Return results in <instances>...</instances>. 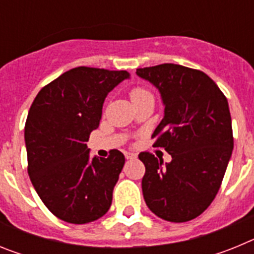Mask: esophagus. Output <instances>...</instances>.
Masks as SVG:
<instances>
[{"label": "esophagus", "mask_w": 254, "mask_h": 254, "mask_svg": "<svg viewBox=\"0 0 254 254\" xmlns=\"http://www.w3.org/2000/svg\"><path fill=\"white\" fill-rule=\"evenodd\" d=\"M125 156L126 159L128 160V159H136L137 158V155L134 154V152H125Z\"/></svg>", "instance_id": "obj_1"}]
</instances>
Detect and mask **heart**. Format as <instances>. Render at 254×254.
Returning <instances> with one entry per match:
<instances>
[{"label":"heart","mask_w":254,"mask_h":254,"mask_svg":"<svg viewBox=\"0 0 254 254\" xmlns=\"http://www.w3.org/2000/svg\"><path fill=\"white\" fill-rule=\"evenodd\" d=\"M129 96H131L132 102L134 104H137V103L145 102V100H154V96H152L151 91H149L146 87L143 86H133L129 91Z\"/></svg>","instance_id":"heart-1"}]
</instances>
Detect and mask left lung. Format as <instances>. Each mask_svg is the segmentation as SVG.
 <instances>
[{
    "instance_id": "obj_1",
    "label": "left lung",
    "mask_w": 254,
    "mask_h": 254,
    "mask_svg": "<svg viewBox=\"0 0 254 254\" xmlns=\"http://www.w3.org/2000/svg\"><path fill=\"white\" fill-rule=\"evenodd\" d=\"M136 73L160 91L165 114L152 133V146L172 155V161L164 164L151 152H140L143 198L161 219L190 221L214 201L232 156L228 99L199 69L163 64L137 68Z\"/></svg>"
}]
</instances>
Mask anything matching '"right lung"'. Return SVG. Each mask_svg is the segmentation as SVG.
Segmentation results:
<instances>
[{
  "instance_id": "1",
  "label": "right lung",
  "mask_w": 254,
  "mask_h": 254,
  "mask_svg": "<svg viewBox=\"0 0 254 254\" xmlns=\"http://www.w3.org/2000/svg\"><path fill=\"white\" fill-rule=\"evenodd\" d=\"M127 71L80 66L62 73L35 96L25 122L30 181L52 214L86 224L107 214L125 156L90 159L86 143L102 118L105 96Z\"/></svg>"
}]
</instances>
